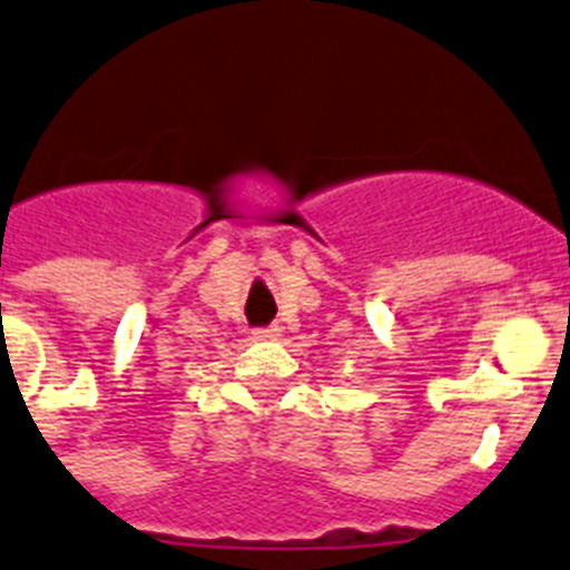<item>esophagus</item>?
<instances>
[{"label":"esophagus","mask_w":570,"mask_h":570,"mask_svg":"<svg viewBox=\"0 0 570 570\" xmlns=\"http://www.w3.org/2000/svg\"><path fill=\"white\" fill-rule=\"evenodd\" d=\"M255 340H277L279 328L277 326H266V328H255Z\"/></svg>","instance_id":"1"}]
</instances>
